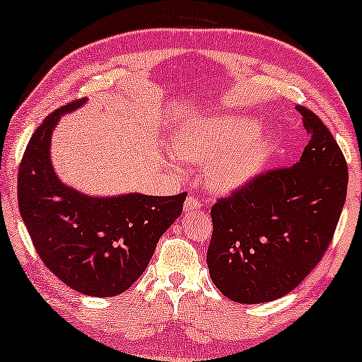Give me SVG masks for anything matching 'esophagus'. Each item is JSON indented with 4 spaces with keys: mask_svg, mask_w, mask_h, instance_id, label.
Wrapping results in <instances>:
<instances>
[{
    "mask_svg": "<svg viewBox=\"0 0 362 362\" xmlns=\"http://www.w3.org/2000/svg\"><path fill=\"white\" fill-rule=\"evenodd\" d=\"M182 209H185L186 214H191V212H197L201 209V201L197 199L194 196H189L185 202V206H182Z\"/></svg>",
    "mask_w": 362,
    "mask_h": 362,
    "instance_id": "obj_1",
    "label": "esophagus"
}]
</instances>
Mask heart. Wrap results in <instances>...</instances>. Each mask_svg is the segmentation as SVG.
<instances>
[{"label":"heart","mask_w":362,"mask_h":362,"mask_svg":"<svg viewBox=\"0 0 362 362\" xmlns=\"http://www.w3.org/2000/svg\"><path fill=\"white\" fill-rule=\"evenodd\" d=\"M259 123L227 117L181 128L173 138V151L192 163L209 165L212 185L230 191L259 175L272 150L269 135H257Z\"/></svg>","instance_id":"1"}]
</instances>
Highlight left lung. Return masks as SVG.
Returning a JSON list of instances; mask_svg holds the SVG:
<instances>
[{
  "mask_svg": "<svg viewBox=\"0 0 362 362\" xmlns=\"http://www.w3.org/2000/svg\"><path fill=\"white\" fill-rule=\"evenodd\" d=\"M296 110L310 136L300 161L254 177L211 209L207 267L237 303H267L296 288L328 249L343 211V153L313 112Z\"/></svg>",
  "mask_w": 362,
  "mask_h": 362,
  "instance_id": "1",
  "label": "left lung"
}]
</instances>
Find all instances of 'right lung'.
Here are the masks:
<instances>
[{"label": "right lung", "instance_id": "1", "mask_svg": "<svg viewBox=\"0 0 362 362\" xmlns=\"http://www.w3.org/2000/svg\"><path fill=\"white\" fill-rule=\"evenodd\" d=\"M83 103L87 98L52 112L34 132L19 165L18 204L39 257L57 279L78 293L115 296L146 270L187 194L90 196L61 181L51 161L52 133Z\"/></svg>", "mask_w": 362, "mask_h": 362}]
</instances>
